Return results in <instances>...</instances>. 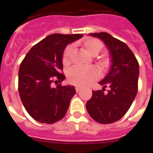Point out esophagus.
<instances>
[{"instance_id":"1","label":"esophagus","mask_w":153,"mask_h":153,"mask_svg":"<svg viewBox=\"0 0 153 153\" xmlns=\"http://www.w3.org/2000/svg\"><path fill=\"white\" fill-rule=\"evenodd\" d=\"M81 87H79V86H76V87H75V90H76V92L77 93H79V91H81Z\"/></svg>"}]
</instances>
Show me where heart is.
Segmentation results:
<instances>
[{
    "instance_id": "b5f03b06",
    "label": "heart",
    "mask_w": 153,
    "mask_h": 153,
    "mask_svg": "<svg viewBox=\"0 0 153 153\" xmlns=\"http://www.w3.org/2000/svg\"><path fill=\"white\" fill-rule=\"evenodd\" d=\"M79 44L82 48L85 49L90 55L95 56L102 51L103 44L99 39L93 37H86L82 40ZM74 48L72 45H68L63 51L62 55V63L65 66L69 65L71 62L72 55H73ZM98 66L102 70L108 69L109 67V58L103 56L98 60ZM68 80L71 83L78 86H85L91 82L94 81L99 77V71L95 67H74L70 70L67 74Z\"/></svg>"
}]
</instances>
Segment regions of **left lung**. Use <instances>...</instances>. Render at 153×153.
<instances>
[{
  "mask_svg": "<svg viewBox=\"0 0 153 153\" xmlns=\"http://www.w3.org/2000/svg\"><path fill=\"white\" fill-rule=\"evenodd\" d=\"M89 36L104 42L111 66L106 76L99 82L103 86L102 91H93L92 97L86 102V109L94 121L101 124L113 123L126 114L137 95L139 64L128 47L109 33H90ZM106 85L110 91L104 93Z\"/></svg>",
  "mask_w": 153,
  "mask_h": 153,
  "instance_id": "left-lung-1",
  "label": "left lung"
}]
</instances>
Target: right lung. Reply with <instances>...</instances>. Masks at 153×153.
Instances as JSON below:
<instances>
[{
  "label": "right lung",
  "mask_w": 153,
  "mask_h": 153,
  "mask_svg": "<svg viewBox=\"0 0 153 153\" xmlns=\"http://www.w3.org/2000/svg\"><path fill=\"white\" fill-rule=\"evenodd\" d=\"M83 36L82 34H51L32 47L19 69L18 89L25 109L36 121L52 124L67 114L76 91L74 86L53 87L66 79L62 55L67 44Z\"/></svg>",
  "instance_id": "right-lung-1"
}]
</instances>
